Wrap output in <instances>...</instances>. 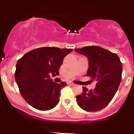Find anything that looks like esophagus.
Returning <instances> with one entry per match:
<instances>
[{"mask_svg": "<svg viewBox=\"0 0 134 134\" xmlns=\"http://www.w3.org/2000/svg\"><path fill=\"white\" fill-rule=\"evenodd\" d=\"M69 85H74L75 84H74V83H73V82H70Z\"/></svg>", "mask_w": 134, "mask_h": 134, "instance_id": "34e87169", "label": "esophagus"}]
</instances>
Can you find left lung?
Masks as SVG:
<instances>
[{
	"label": "left lung",
	"instance_id": "1",
	"mask_svg": "<svg viewBox=\"0 0 134 134\" xmlns=\"http://www.w3.org/2000/svg\"><path fill=\"white\" fill-rule=\"evenodd\" d=\"M88 60L87 76L97 82L95 88L76 96L79 107L87 112H97L110 103L117 92L122 79V63L116 53L99 46H87L74 49Z\"/></svg>",
	"mask_w": 134,
	"mask_h": 134
}]
</instances>
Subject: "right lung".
<instances>
[{"mask_svg":"<svg viewBox=\"0 0 134 134\" xmlns=\"http://www.w3.org/2000/svg\"><path fill=\"white\" fill-rule=\"evenodd\" d=\"M72 49L43 47L24 55L16 63L15 81L24 99L39 110H49L59 102L61 90L67 85L53 82L64 57Z\"/></svg>","mask_w":134,"mask_h":134,"instance_id":"obj_1","label":"right lung"}]
</instances>
